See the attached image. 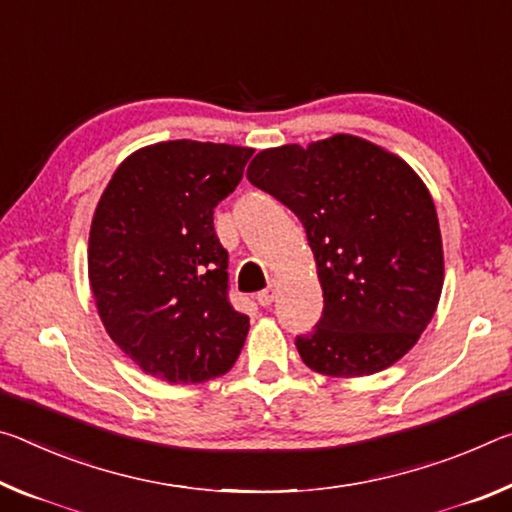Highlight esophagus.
Listing matches in <instances>:
<instances>
[{"instance_id":"obj_1","label":"esophagus","mask_w":512,"mask_h":512,"mask_svg":"<svg viewBox=\"0 0 512 512\" xmlns=\"http://www.w3.org/2000/svg\"><path fill=\"white\" fill-rule=\"evenodd\" d=\"M274 297H276V286H274V283H272L270 288H265V290H261V292H258V295H256L258 304H261V306H270L272 301H274Z\"/></svg>"}]
</instances>
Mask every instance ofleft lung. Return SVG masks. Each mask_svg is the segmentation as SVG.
I'll list each match as a JSON object with an SVG mask.
<instances>
[{"label":"left lung","instance_id":"obj_1","mask_svg":"<svg viewBox=\"0 0 512 512\" xmlns=\"http://www.w3.org/2000/svg\"><path fill=\"white\" fill-rule=\"evenodd\" d=\"M247 179L295 213L313 249L324 311L295 345L311 370L367 376L417 345L438 308L445 254L429 188L404 158L335 133L263 149Z\"/></svg>","mask_w":512,"mask_h":512}]
</instances>
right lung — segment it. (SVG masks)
Returning a JSON list of instances; mask_svg holds the SVG:
<instances>
[{"label":"right lung","mask_w":512,"mask_h":512,"mask_svg":"<svg viewBox=\"0 0 512 512\" xmlns=\"http://www.w3.org/2000/svg\"><path fill=\"white\" fill-rule=\"evenodd\" d=\"M254 149L167 140L124 158L90 224L88 279L111 340L142 372L204 383L236 363L249 317L229 301L213 211Z\"/></svg>","instance_id":"obj_1"}]
</instances>
